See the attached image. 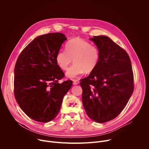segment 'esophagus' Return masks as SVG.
Here are the masks:
<instances>
[{
    "mask_svg": "<svg viewBox=\"0 0 149 149\" xmlns=\"http://www.w3.org/2000/svg\"><path fill=\"white\" fill-rule=\"evenodd\" d=\"M73 82H74V84H75V85H77V84H79V81L77 80V79H74Z\"/></svg>",
    "mask_w": 149,
    "mask_h": 149,
    "instance_id": "obj_1",
    "label": "esophagus"
}]
</instances>
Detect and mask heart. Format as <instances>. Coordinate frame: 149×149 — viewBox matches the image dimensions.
<instances>
[{"mask_svg":"<svg viewBox=\"0 0 149 149\" xmlns=\"http://www.w3.org/2000/svg\"><path fill=\"white\" fill-rule=\"evenodd\" d=\"M72 59L74 63L66 72V76L70 78L94 71L100 60V52L86 40L73 39L67 42L65 49L59 50L55 56L57 65L63 70L67 69Z\"/></svg>","mask_w":149,"mask_h":149,"instance_id":"b5f03b06","label":"heart"}]
</instances>
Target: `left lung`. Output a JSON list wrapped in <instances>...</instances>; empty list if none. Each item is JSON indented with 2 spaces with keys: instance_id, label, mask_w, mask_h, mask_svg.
Instances as JSON below:
<instances>
[{
  "instance_id": "left-lung-1",
  "label": "left lung",
  "mask_w": 149,
  "mask_h": 149,
  "mask_svg": "<svg viewBox=\"0 0 149 149\" xmlns=\"http://www.w3.org/2000/svg\"><path fill=\"white\" fill-rule=\"evenodd\" d=\"M100 60L90 75L81 79L82 101L88 116L102 123L117 117L134 90L133 73L126 51L107 36H94Z\"/></svg>"
}]
</instances>
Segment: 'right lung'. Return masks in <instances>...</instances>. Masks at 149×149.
I'll list each match as a JSON object with an SVG mask.
<instances>
[{
	"instance_id": "1",
	"label": "right lung",
	"mask_w": 149,
	"mask_h": 149,
	"mask_svg": "<svg viewBox=\"0 0 149 149\" xmlns=\"http://www.w3.org/2000/svg\"><path fill=\"white\" fill-rule=\"evenodd\" d=\"M67 38L49 33L35 38L19 55L14 71V94L22 110L32 120L48 123L58 115L62 100L72 86L59 83L64 74L55 61Z\"/></svg>"
}]
</instances>
